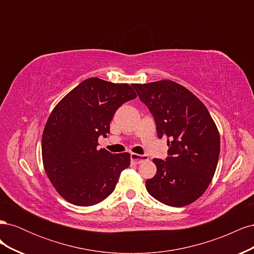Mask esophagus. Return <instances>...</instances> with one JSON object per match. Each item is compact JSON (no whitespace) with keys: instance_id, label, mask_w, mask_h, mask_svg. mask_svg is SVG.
<instances>
[{"instance_id":"1","label":"esophagus","mask_w":254,"mask_h":254,"mask_svg":"<svg viewBox=\"0 0 254 254\" xmlns=\"http://www.w3.org/2000/svg\"><path fill=\"white\" fill-rule=\"evenodd\" d=\"M130 159H131V161H132L133 163L139 164V163L143 162V161H147L148 160V156H146V155H137V153H131V155H130Z\"/></svg>"}]
</instances>
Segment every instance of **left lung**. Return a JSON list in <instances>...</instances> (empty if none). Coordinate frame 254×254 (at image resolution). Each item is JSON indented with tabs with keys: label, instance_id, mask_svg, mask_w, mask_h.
Returning a JSON list of instances; mask_svg holds the SVG:
<instances>
[{
	"label": "left lung",
	"instance_id": "1",
	"mask_svg": "<svg viewBox=\"0 0 254 254\" xmlns=\"http://www.w3.org/2000/svg\"><path fill=\"white\" fill-rule=\"evenodd\" d=\"M156 123L159 139L166 137L167 157L153 159L157 174L146 180L148 193L170 206H184L209 187L220 151V137L206 107L172 80L133 83Z\"/></svg>",
	"mask_w": 254,
	"mask_h": 254
}]
</instances>
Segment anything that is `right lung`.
Listing matches in <instances>:
<instances>
[{
    "mask_svg": "<svg viewBox=\"0 0 254 254\" xmlns=\"http://www.w3.org/2000/svg\"><path fill=\"white\" fill-rule=\"evenodd\" d=\"M135 97L127 83L92 77L80 82L52 111L42 134L43 165L66 201L93 205L114 190L121 172L130 165V155L97 149V140L110 132L115 111Z\"/></svg>",
    "mask_w": 254,
    "mask_h": 254,
    "instance_id": "1",
    "label": "right lung"
}]
</instances>
